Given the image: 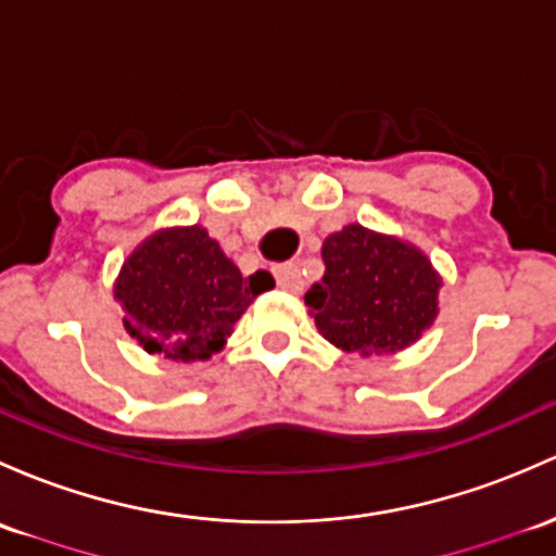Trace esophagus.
I'll return each mask as SVG.
<instances>
[{
    "label": "esophagus",
    "instance_id": "esophagus-1",
    "mask_svg": "<svg viewBox=\"0 0 556 556\" xmlns=\"http://www.w3.org/2000/svg\"><path fill=\"white\" fill-rule=\"evenodd\" d=\"M273 276H276V283L283 291H294V294H300V291H302V286H304L302 270L296 265H291V262L273 267Z\"/></svg>",
    "mask_w": 556,
    "mask_h": 556
}]
</instances>
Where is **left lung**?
I'll use <instances>...</instances> for the list:
<instances>
[{
	"label": "left lung",
	"mask_w": 556,
	"mask_h": 556,
	"mask_svg": "<svg viewBox=\"0 0 556 556\" xmlns=\"http://www.w3.org/2000/svg\"><path fill=\"white\" fill-rule=\"evenodd\" d=\"M320 254L326 273L304 304L333 348L395 355L438 318L443 278L414 243L348 225L326 238Z\"/></svg>",
	"instance_id": "8db88e82"
}]
</instances>
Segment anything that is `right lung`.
Here are the masks:
<instances>
[{
  "label": "right lung",
  "mask_w": 556,
  "mask_h": 556,
  "mask_svg": "<svg viewBox=\"0 0 556 556\" xmlns=\"http://www.w3.org/2000/svg\"><path fill=\"white\" fill-rule=\"evenodd\" d=\"M276 280L267 270L243 278L201 225L148 236L124 260L113 296L122 324L148 352L169 361H208L236 320Z\"/></svg>",
  "instance_id": "right-lung-1"
}]
</instances>
